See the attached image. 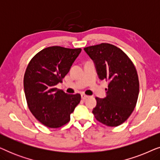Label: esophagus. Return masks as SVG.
I'll return each instance as SVG.
<instances>
[{
	"instance_id": "esophagus-1",
	"label": "esophagus",
	"mask_w": 160,
	"mask_h": 160,
	"mask_svg": "<svg viewBox=\"0 0 160 160\" xmlns=\"http://www.w3.org/2000/svg\"><path fill=\"white\" fill-rule=\"evenodd\" d=\"M81 97H82V99L85 100V99H87V98H89V96L84 95V94H82V95H81Z\"/></svg>"
}]
</instances>
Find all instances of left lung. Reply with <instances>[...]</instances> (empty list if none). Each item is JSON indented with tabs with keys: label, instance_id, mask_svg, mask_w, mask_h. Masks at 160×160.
Here are the masks:
<instances>
[{
	"label": "left lung",
	"instance_id": "left-lung-1",
	"mask_svg": "<svg viewBox=\"0 0 160 160\" xmlns=\"http://www.w3.org/2000/svg\"><path fill=\"white\" fill-rule=\"evenodd\" d=\"M95 63L98 77L108 82L106 97L95 98L92 113L95 119L109 127L124 123L136 106L139 81L134 64L114 45L107 43L84 48Z\"/></svg>",
	"mask_w": 160,
	"mask_h": 160
}]
</instances>
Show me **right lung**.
Returning a JSON list of instances; mask_svg holds the SVG:
<instances>
[{
  "instance_id": "1",
  "label": "right lung",
  "mask_w": 160,
  "mask_h": 160,
  "mask_svg": "<svg viewBox=\"0 0 160 160\" xmlns=\"http://www.w3.org/2000/svg\"><path fill=\"white\" fill-rule=\"evenodd\" d=\"M82 49L54 46L45 48L30 61L24 76V89L30 112L41 124L60 128L70 121L81 100L56 87L68 73Z\"/></svg>"
}]
</instances>
